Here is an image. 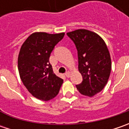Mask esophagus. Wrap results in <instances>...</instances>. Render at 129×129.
<instances>
[{
    "label": "esophagus",
    "instance_id": "esophagus-1",
    "mask_svg": "<svg viewBox=\"0 0 129 129\" xmlns=\"http://www.w3.org/2000/svg\"><path fill=\"white\" fill-rule=\"evenodd\" d=\"M70 75H71V73L70 72H67L65 73V75H66V77H70Z\"/></svg>",
    "mask_w": 129,
    "mask_h": 129
}]
</instances>
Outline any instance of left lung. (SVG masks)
<instances>
[{
	"instance_id": "1",
	"label": "left lung",
	"mask_w": 129,
	"mask_h": 129,
	"mask_svg": "<svg viewBox=\"0 0 129 129\" xmlns=\"http://www.w3.org/2000/svg\"><path fill=\"white\" fill-rule=\"evenodd\" d=\"M75 43L78 54V70L82 82L76 85L82 95L92 97L106 86L111 71V59L106 43L96 33L77 29L67 33Z\"/></svg>"
}]
</instances>
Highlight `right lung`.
<instances>
[{
    "label": "right lung",
    "instance_id": "add662e5",
    "mask_svg": "<svg viewBox=\"0 0 129 129\" xmlns=\"http://www.w3.org/2000/svg\"><path fill=\"white\" fill-rule=\"evenodd\" d=\"M64 33L35 32L26 39L18 57L21 80L33 96L48 101L57 95L63 80L53 72L49 57Z\"/></svg>",
    "mask_w": 129,
    "mask_h": 129
}]
</instances>
